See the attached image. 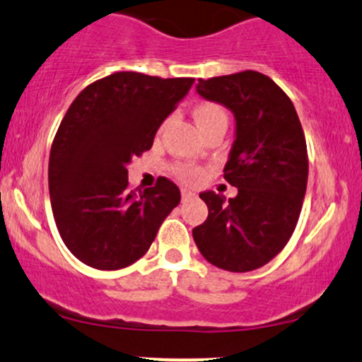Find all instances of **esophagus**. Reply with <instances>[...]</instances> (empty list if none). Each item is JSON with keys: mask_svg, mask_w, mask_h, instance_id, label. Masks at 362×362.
<instances>
[{"mask_svg": "<svg viewBox=\"0 0 362 362\" xmlns=\"http://www.w3.org/2000/svg\"><path fill=\"white\" fill-rule=\"evenodd\" d=\"M193 197H194V193H193V192H188V189H182V192H181L182 203H185V202H188V200H192Z\"/></svg>", "mask_w": 362, "mask_h": 362, "instance_id": "1", "label": "esophagus"}]
</instances>
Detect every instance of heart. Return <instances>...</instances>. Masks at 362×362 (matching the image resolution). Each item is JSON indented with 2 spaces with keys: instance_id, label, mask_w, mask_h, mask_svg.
Wrapping results in <instances>:
<instances>
[{
  "instance_id": "heart-1",
  "label": "heart",
  "mask_w": 362,
  "mask_h": 362,
  "mask_svg": "<svg viewBox=\"0 0 362 362\" xmlns=\"http://www.w3.org/2000/svg\"><path fill=\"white\" fill-rule=\"evenodd\" d=\"M193 116H194V121H197L198 128H200L202 132L206 128L215 127V124H226L227 127V115L218 104H214V103L198 104L197 107L193 109ZM177 176H180L181 180L192 182L200 177V170L193 168H177Z\"/></svg>"
}]
</instances>
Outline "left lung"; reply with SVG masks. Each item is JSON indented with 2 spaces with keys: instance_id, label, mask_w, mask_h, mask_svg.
<instances>
[{
  "instance_id": "obj_1",
  "label": "left lung",
  "mask_w": 362,
  "mask_h": 362,
  "mask_svg": "<svg viewBox=\"0 0 362 362\" xmlns=\"http://www.w3.org/2000/svg\"><path fill=\"white\" fill-rule=\"evenodd\" d=\"M203 99L234 115L235 133L224 180L234 198L203 192L209 217L193 229L206 262L227 272L257 270L294 233L308 185L306 140L294 104L274 80L246 70L198 80Z\"/></svg>"
}]
</instances>
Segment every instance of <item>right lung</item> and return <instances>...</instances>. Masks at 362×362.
Wrapping results in <instances>:
<instances>
[{"label":"right lung","instance_id":"right-lung-1","mask_svg":"<svg viewBox=\"0 0 362 362\" xmlns=\"http://www.w3.org/2000/svg\"><path fill=\"white\" fill-rule=\"evenodd\" d=\"M193 82L117 71L71 103L51 147L49 197L61 239L85 265L119 270L135 263L180 203V188L168 177L135 193L127 168L152 148Z\"/></svg>","mask_w":362,"mask_h":362}]
</instances>
